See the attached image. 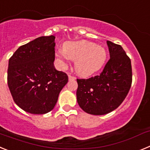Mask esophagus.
<instances>
[{
    "label": "esophagus",
    "instance_id": "34e87169",
    "mask_svg": "<svg viewBox=\"0 0 150 150\" xmlns=\"http://www.w3.org/2000/svg\"><path fill=\"white\" fill-rule=\"evenodd\" d=\"M68 78H69V80H74V79H76V77H75V76H71V75H70V74L68 75Z\"/></svg>",
    "mask_w": 150,
    "mask_h": 150
}]
</instances>
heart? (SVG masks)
Returning <instances> with one entry per match:
<instances>
[{
  "label": "heart",
  "mask_w": 150,
  "mask_h": 150,
  "mask_svg": "<svg viewBox=\"0 0 150 150\" xmlns=\"http://www.w3.org/2000/svg\"><path fill=\"white\" fill-rule=\"evenodd\" d=\"M57 57L62 61L69 58L75 61V70L79 75L88 76L100 70L107 59V52L101 46L86 40L70 42L64 46V51Z\"/></svg>",
  "instance_id": "obj_1"
}]
</instances>
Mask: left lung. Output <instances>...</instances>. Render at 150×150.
I'll list each match as a JSON object with an SVG mask.
<instances>
[{
  "label": "left lung",
  "mask_w": 150,
  "mask_h": 150,
  "mask_svg": "<svg viewBox=\"0 0 150 150\" xmlns=\"http://www.w3.org/2000/svg\"><path fill=\"white\" fill-rule=\"evenodd\" d=\"M110 59L100 75L77 79L76 100L91 115H104L117 108L126 98L132 82L131 59L120 45L107 41Z\"/></svg>",
  "instance_id": "8db88e82"
}]
</instances>
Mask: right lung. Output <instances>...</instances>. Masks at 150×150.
<instances>
[{
	"label": "right lung",
	"mask_w": 150,
	"mask_h": 150,
	"mask_svg": "<svg viewBox=\"0 0 150 150\" xmlns=\"http://www.w3.org/2000/svg\"><path fill=\"white\" fill-rule=\"evenodd\" d=\"M55 39L53 35L40 37L21 46L9 60L10 93L16 104L29 113L51 111L68 82L67 74L54 67Z\"/></svg>",
	"instance_id": "1"
}]
</instances>
